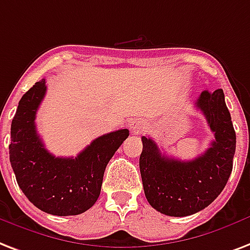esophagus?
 Instances as JSON below:
<instances>
[{"mask_svg": "<svg viewBox=\"0 0 250 250\" xmlns=\"http://www.w3.org/2000/svg\"><path fill=\"white\" fill-rule=\"evenodd\" d=\"M129 129L135 133H140L146 129V123L142 119H133L131 123H129Z\"/></svg>", "mask_w": 250, "mask_h": 250, "instance_id": "obj_1", "label": "esophagus"}]
</instances>
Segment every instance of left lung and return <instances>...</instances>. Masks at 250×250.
I'll return each mask as SVG.
<instances>
[{"instance_id":"8db88e82","label":"left lung","mask_w":250,"mask_h":250,"mask_svg":"<svg viewBox=\"0 0 250 250\" xmlns=\"http://www.w3.org/2000/svg\"><path fill=\"white\" fill-rule=\"evenodd\" d=\"M215 140L205 153L190 161L167 157L153 140L143 136L139 160L146 201L167 216H188L218 198L231 176L236 133L222 89L202 91L197 104Z\"/></svg>"}]
</instances>
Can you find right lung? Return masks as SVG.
Returning <instances> with one entry per match:
<instances>
[{"mask_svg":"<svg viewBox=\"0 0 250 250\" xmlns=\"http://www.w3.org/2000/svg\"><path fill=\"white\" fill-rule=\"evenodd\" d=\"M45 91L43 79L19 101L11 122V167L18 186L35 207L57 216L83 214L100 197L104 169L129 131L102 135L77 157H55L44 148L35 125Z\"/></svg>","mask_w":250,"mask_h":250,"instance_id":"add662e5","label":"right lung"}]
</instances>
